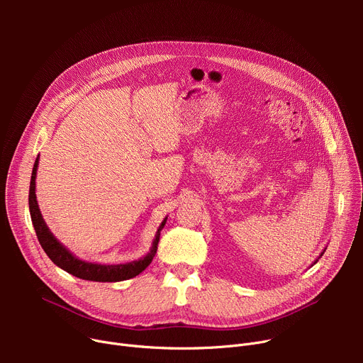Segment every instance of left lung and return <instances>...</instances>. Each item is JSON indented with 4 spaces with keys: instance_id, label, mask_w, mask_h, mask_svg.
Returning a JSON list of instances; mask_svg holds the SVG:
<instances>
[{
    "instance_id": "obj_1",
    "label": "left lung",
    "mask_w": 363,
    "mask_h": 363,
    "mask_svg": "<svg viewBox=\"0 0 363 363\" xmlns=\"http://www.w3.org/2000/svg\"><path fill=\"white\" fill-rule=\"evenodd\" d=\"M323 253H325V249H323V252H320V255H319V257H320V256H322V255H323ZM319 257H318V259H319ZM318 259H316V260H315V262H313V263H312V266H313V264H315V263H316V262H318Z\"/></svg>"
}]
</instances>
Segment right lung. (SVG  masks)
Masks as SVG:
<instances>
[{
  "label": "right lung",
  "mask_w": 363,
  "mask_h": 363,
  "mask_svg": "<svg viewBox=\"0 0 363 363\" xmlns=\"http://www.w3.org/2000/svg\"><path fill=\"white\" fill-rule=\"evenodd\" d=\"M38 163H40V155H38L32 169L30 186H29V212H30V219L35 228L38 241H40L44 252L54 262V264L59 266V268H62L63 271L72 274L73 277H78L86 281H97V282H118V281H125L140 275L151 263L152 257H155L157 252L160 231L163 230L167 216L162 220L159 230L156 233V237L152 240L151 249L144 257L129 263H119V264H103V263L82 260L79 257H76L52 235V233L50 231V228L47 226L43 218V213L40 211V206H38L36 194H35L36 191L35 179H36V172H38Z\"/></svg>",
  "instance_id": "right-lung-1"
}]
</instances>
